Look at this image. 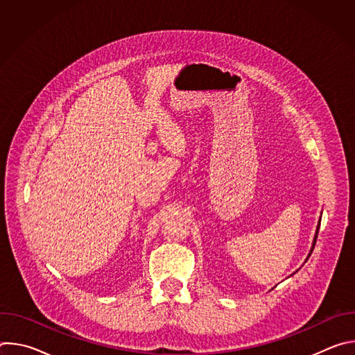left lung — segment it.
I'll return each mask as SVG.
<instances>
[{
    "mask_svg": "<svg viewBox=\"0 0 355 355\" xmlns=\"http://www.w3.org/2000/svg\"><path fill=\"white\" fill-rule=\"evenodd\" d=\"M319 227H320V220H319V225H318V229H316V236H315V240H313V245H312V250H311V252H309V256L312 254V251H313V248H315V244H316V239H318V233H319Z\"/></svg>",
    "mask_w": 355,
    "mask_h": 355,
    "instance_id": "obj_1",
    "label": "left lung"
}]
</instances>
